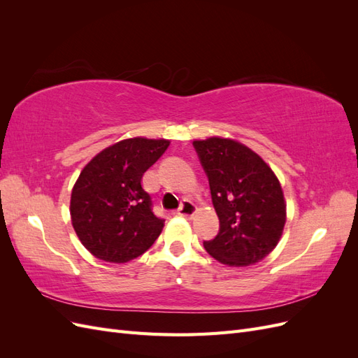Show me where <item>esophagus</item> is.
<instances>
[{
	"instance_id": "obj_1",
	"label": "esophagus",
	"mask_w": 358,
	"mask_h": 358,
	"mask_svg": "<svg viewBox=\"0 0 358 358\" xmlns=\"http://www.w3.org/2000/svg\"><path fill=\"white\" fill-rule=\"evenodd\" d=\"M196 212H197V208H196V204H194L192 201H189V200H185L182 203V206H180V209L176 212L178 215H180V216H183V218H188V220H191L194 215H196Z\"/></svg>"
}]
</instances>
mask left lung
Wrapping results in <instances>:
<instances>
[{"instance_id": "obj_1", "label": "left lung", "mask_w": 358, "mask_h": 358, "mask_svg": "<svg viewBox=\"0 0 358 358\" xmlns=\"http://www.w3.org/2000/svg\"><path fill=\"white\" fill-rule=\"evenodd\" d=\"M209 178L220 233L204 242L216 262L230 267L259 263L284 233L287 203L275 171L251 148L234 138L194 140Z\"/></svg>"}]
</instances>
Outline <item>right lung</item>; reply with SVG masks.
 Wrapping results in <instances>:
<instances>
[{"mask_svg":"<svg viewBox=\"0 0 358 358\" xmlns=\"http://www.w3.org/2000/svg\"><path fill=\"white\" fill-rule=\"evenodd\" d=\"M169 145L166 138H125L103 149L80 171L71 191V224L95 258L124 264L158 239L164 220L154 215L142 179Z\"/></svg>","mask_w":358,"mask_h":358,"instance_id":"right-lung-1","label":"right lung"}]
</instances>
